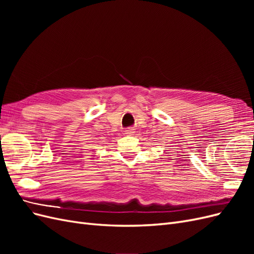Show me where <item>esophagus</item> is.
I'll use <instances>...</instances> for the list:
<instances>
[{"label":"esophagus","mask_w":254,"mask_h":254,"mask_svg":"<svg viewBox=\"0 0 254 254\" xmlns=\"http://www.w3.org/2000/svg\"><path fill=\"white\" fill-rule=\"evenodd\" d=\"M134 133H135V129H134V128H128L127 130H125V134L133 135Z\"/></svg>","instance_id":"esophagus-1"}]
</instances>
